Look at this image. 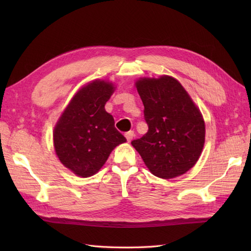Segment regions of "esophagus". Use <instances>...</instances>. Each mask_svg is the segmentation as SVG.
Segmentation results:
<instances>
[{
    "label": "esophagus",
    "mask_w": 251,
    "mask_h": 251,
    "mask_svg": "<svg viewBox=\"0 0 251 251\" xmlns=\"http://www.w3.org/2000/svg\"><path fill=\"white\" fill-rule=\"evenodd\" d=\"M134 136H135V132L134 131H128V132H126V134H125L126 139H127V141H128V142L131 141V139H132V138H134Z\"/></svg>",
    "instance_id": "34e87169"
}]
</instances>
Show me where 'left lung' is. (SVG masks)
I'll return each mask as SVG.
<instances>
[{"mask_svg":"<svg viewBox=\"0 0 251 251\" xmlns=\"http://www.w3.org/2000/svg\"><path fill=\"white\" fill-rule=\"evenodd\" d=\"M145 105L147 134L131 141L151 174L173 179L194 166L205 143V121L181 83L170 75L135 82Z\"/></svg>","mask_w":251,"mask_h":251,"instance_id":"8db88e82","label":"left lung"}]
</instances>
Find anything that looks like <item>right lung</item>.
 I'll list each match as a JSON object with an SVG mask.
<instances>
[{"instance_id":"obj_1","label":"right lung","mask_w":251,"mask_h":251,"mask_svg":"<svg viewBox=\"0 0 251 251\" xmlns=\"http://www.w3.org/2000/svg\"><path fill=\"white\" fill-rule=\"evenodd\" d=\"M116 86L108 79H94L73 96L52 131L56 155L77 177L97 174L114 149L126 138L114 127V119L105 111L106 101Z\"/></svg>"}]
</instances>
